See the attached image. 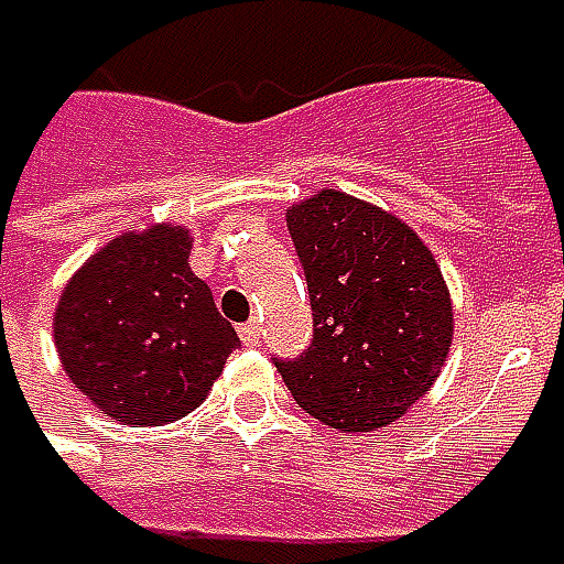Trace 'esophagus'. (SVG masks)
Here are the masks:
<instances>
[{"label":"esophagus","instance_id":"1","mask_svg":"<svg viewBox=\"0 0 564 564\" xmlns=\"http://www.w3.org/2000/svg\"><path fill=\"white\" fill-rule=\"evenodd\" d=\"M238 333H240V343H243V346H257V343H260V336H263L257 321H250V324H240Z\"/></svg>","mask_w":564,"mask_h":564}]
</instances>
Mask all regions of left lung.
Listing matches in <instances>:
<instances>
[{"label":"left lung","mask_w":564,"mask_h":564,"mask_svg":"<svg viewBox=\"0 0 564 564\" xmlns=\"http://www.w3.org/2000/svg\"><path fill=\"white\" fill-rule=\"evenodd\" d=\"M307 279L314 339L275 368L297 406L343 432L397 422L441 375L451 292L406 221L339 189L285 212Z\"/></svg>","instance_id":"left-lung-1"}]
</instances>
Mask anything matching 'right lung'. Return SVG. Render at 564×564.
Returning <instances> with one entry per match:
<instances>
[{
	"label": "right lung",
	"instance_id": "right-lung-1",
	"mask_svg": "<svg viewBox=\"0 0 564 564\" xmlns=\"http://www.w3.org/2000/svg\"><path fill=\"white\" fill-rule=\"evenodd\" d=\"M53 339L72 383L127 425L184 419L240 346L189 269L181 225L127 231L100 247L59 297Z\"/></svg>",
	"mask_w": 564,
	"mask_h": 564
}]
</instances>
